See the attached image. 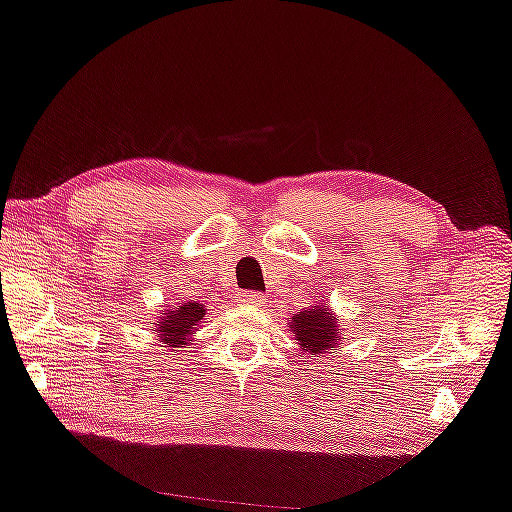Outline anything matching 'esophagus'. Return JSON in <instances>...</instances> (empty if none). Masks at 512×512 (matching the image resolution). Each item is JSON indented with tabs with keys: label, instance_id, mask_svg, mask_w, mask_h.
<instances>
[{
	"label": "esophagus",
	"instance_id": "obj_1",
	"mask_svg": "<svg viewBox=\"0 0 512 512\" xmlns=\"http://www.w3.org/2000/svg\"><path fill=\"white\" fill-rule=\"evenodd\" d=\"M265 301V297L261 292H240L238 297V304L245 306V308H258Z\"/></svg>",
	"mask_w": 512,
	"mask_h": 512
}]
</instances>
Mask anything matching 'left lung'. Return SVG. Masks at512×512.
<instances>
[{"label": "left lung", "instance_id": "8db88e82", "mask_svg": "<svg viewBox=\"0 0 512 512\" xmlns=\"http://www.w3.org/2000/svg\"><path fill=\"white\" fill-rule=\"evenodd\" d=\"M290 331L295 333L301 354L322 356L342 345L338 315L329 304H313L301 313L288 317Z\"/></svg>", "mask_w": 512, "mask_h": 512}]
</instances>
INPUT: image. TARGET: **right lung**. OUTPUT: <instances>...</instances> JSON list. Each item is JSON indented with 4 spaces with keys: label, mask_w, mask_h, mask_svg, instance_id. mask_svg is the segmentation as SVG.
I'll list each match as a JSON object with an SVG mask.
<instances>
[{
    "label": "right lung",
    "mask_w": 512,
    "mask_h": 512,
    "mask_svg": "<svg viewBox=\"0 0 512 512\" xmlns=\"http://www.w3.org/2000/svg\"><path fill=\"white\" fill-rule=\"evenodd\" d=\"M201 320H206V306L199 301H181L177 306H167L165 311L152 322V331L156 340L163 342V347H179L190 345L192 333L199 329Z\"/></svg>",
    "instance_id": "add662e5"
}]
</instances>
